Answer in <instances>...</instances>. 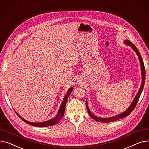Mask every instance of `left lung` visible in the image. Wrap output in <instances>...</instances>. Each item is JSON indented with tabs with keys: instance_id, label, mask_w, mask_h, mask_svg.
<instances>
[{
	"instance_id": "obj_1",
	"label": "left lung",
	"mask_w": 149,
	"mask_h": 149,
	"mask_svg": "<svg viewBox=\"0 0 149 149\" xmlns=\"http://www.w3.org/2000/svg\"><path fill=\"white\" fill-rule=\"evenodd\" d=\"M125 44H126V45H127L128 46H130L131 47H132L134 49V50L136 52L138 56L139 62H140L141 72H142V77H142L143 81H142L141 85L140 88H139V91H138V94L136 95V97H135L134 100L133 101L132 103L131 104V105L130 106V107L126 111H125L123 113H120V114H119V115H117L116 116L112 117H111V118H99V117H97L96 116H94L93 114H92V113H91V112L90 111L89 109H88V105H87V102L86 101V103H85L86 104V107L87 111H88V112L89 113V115L93 119H94L95 121H97L98 122H102V123H110V122L114 121L120 120L121 118H124V117H125L126 116H128L130 114V113L132 112V111L134 109V108L136 106V104H137V103H138V102L139 100V97H140L141 94V93L143 91L144 86V84H145V78H146V71H145V67H144V64L143 60V59L141 58V56L140 55V53H139V52L138 51V49L136 47V46L134 45V44L132 42H130V41H129V40H126L125 41Z\"/></svg>"
}]
</instances>
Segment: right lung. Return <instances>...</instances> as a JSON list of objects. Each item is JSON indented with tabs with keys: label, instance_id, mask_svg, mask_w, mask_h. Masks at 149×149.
Returning a JSON list of instances; mask_svg holds the SVG:
<instances>
[{
	"label": "right lung",
	"instance_id": "1",
	"mask_svg": "<svg viewBox=\"0 0 149 149\" xmlns=\"http://www.w3.org/2000/svg\"><path fill=\"white\" fill-rule=\"evenodd\" d=\"M73 90V87H71L70 88H69V90H68L67 94L65 95V97L63 101L62 104H61V106L60 107V109L58 111V114L54 118H52L49 121H44V122H41V123H32V122H29L28 121H26V120L23 119L22 117H20L18 113H17L16 112L15 113H17V115L20 118H21L23 121H24V122L25 123H28L30 125L33 126H37V127H47V126H53V125H56L58 122L60 121V120L63 118L64 114V111H65V106H66V103L67 101V99L69 97L70 94L72 93Z\"/></svg>",
	"mask_w": 149,
	"mask_h": 149
}]
</instances>
